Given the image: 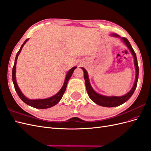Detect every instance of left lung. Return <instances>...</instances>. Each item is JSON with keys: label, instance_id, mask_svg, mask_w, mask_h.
I'll use <instances>...</instances> for the list:
<instances>
[{"label": "left lung", "instance_id": "obj_1", "mask_svg": "<svg viewBox=\"0 0 151 151\" xmlns=\"http://www.w3.org/2000/svg\"><path fill=\"white\" fill-rule=\"evenodd\" d=\"M110 36H113V37L120 38L122 42L125 44L127 48L129 49L130 53H132V56L134 57V66L135 69V79L133 87H132V89L127 94L123 96H105L103 94H99L96 91H95L94 90L89 82V78L88 72H87V70L84 67H81V69L84 72V77L85 80L86 88L87 92H88V94L89 95V97L96 104L104 107H115L120 106V105L125 103L128 99H129L132 96V94H134V91L136 89L139 77V66L137 63V59L136 54L134 52V50L132 48L129 40L126 38L120 37L119 35H118L115 33H112L110 35Z\"/></svg>", "mask_w": 151, "mask_h": 151}]
</instances>
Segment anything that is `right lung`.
Listing matches in <instances>:
<instances>
[{"label":"right lung","mask_w":151,"mask_h":151,"mask_svg":"<svg viewBox=\"0 0 151 151\" xmlns=\"http://www.w3.org/2000/svg\"><path fill=\"white\" fill-rule=\"evenodd\" d=\"M28 40H29V38L26 40L25 42L23 43V44L21 45L19 52H17L14 64V67L12 68V81H13L14 86L15 90L16 91L17 95L19 96V97L21 98L22 101L31 107H33V108H37V109H46V108H51V107L55 106V105H56L61 100L63 95V94H64L65 91L66 90L68 81L70 79V78L73 74V72H74V70L77 68V67L75 66L74 67H72L67 72L64 83H63V84L62 87V88L60 89V91H59L57 94L53 95V96L47 98H45V99H31L28 98L25 96L23 93H22V91H21V89L19 88V86H18V85H17V81H16V63H17L18 56H19V55L20 54L22 48H23V47H24V45L26 44V43L28 42Z\"/></svg>","instance_id":"add662e5"}]
</instances>
